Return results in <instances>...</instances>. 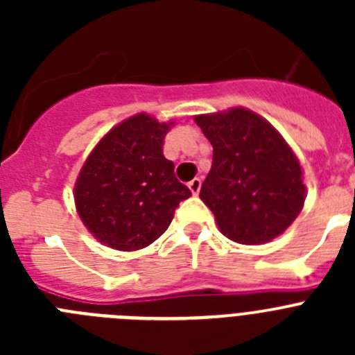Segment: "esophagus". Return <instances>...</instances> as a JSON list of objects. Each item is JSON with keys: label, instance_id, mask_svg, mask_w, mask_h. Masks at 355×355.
Listing matches in <instances>:
<instances>
[{"label": "esophagus", "instance_id": "34e87169", "mask_svg": "<svg viewBox=\"0 0 355 355\" xmlns=\"http://www.w3.org/2000/svg\"><path fill=\"white\" fill-rule=\"evenodd\" d=\"M188 188L192 190L193 196H197V193L200 192V180H199V178H196V180L190 181V183H188Z\"/></svg>", "mask_w": 355, "mask_h": 355}]
</instances>
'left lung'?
Wrapping results in <instances>:
<instances>
[{
    "label": "left lung",
    "instance_id": "left-lung-1",
    "mask_svg": "<svg viewBox=\"0 0 355 355\" xmlns=\"http://www.w3.org/2000/svg\"><path fill=\"white\" fill-rule=\"evenodd\" d=\"M213 163L199 197L222 233L238 243L274 240L297 218L306 199L302 171L274 128L245 108L199 115Z\"/></svg>",
    "mask_w": 355,
    "mask_h": 355
}]
</instances>
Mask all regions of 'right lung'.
Here are the masks:
<instances>
[{
  "mask_svg": "<svg viewBox=\"0 0 355 355\" xmlns=\"http://www.w3.org/2000/svg\"><path fill=\"white\" fill-rule=\"evenodd\" d=\"M171 124L135 115L110 131L85 162L74 188L76 209L105 245H150L167 231L181 200L192 196L163 156Z\"/></svg>",
  "mask_w": 355,
  "mask_h": 355,
  "instance_id": "right-lung-1",
  "label": "right lung"
}]
</instances>
